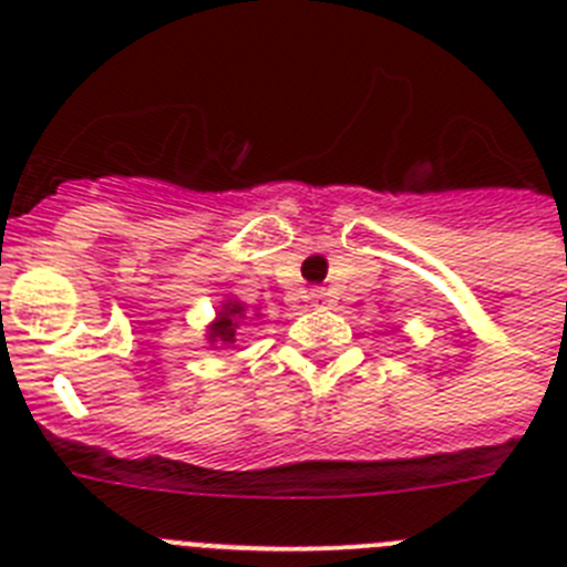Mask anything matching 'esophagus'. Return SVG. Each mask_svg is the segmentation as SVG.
Masks as SVG:
<instances>
[{
    "instance_id": "esophagus-1",
    "label": "esophagus",
    "mask_w": 567,
    "mask_h": 567,
    "mask_svg": "<svg viewBox=\"0 0 567 567\" xmlns=\"http://www.w3.org/2000/svg\"><path fill=\"white\" fill-rule=\"evenodd\" d=\"M309 298H312L315 303H323V300L329 298V292L327 289H312V292H309Z\"/></svg>"
}]
</instances>
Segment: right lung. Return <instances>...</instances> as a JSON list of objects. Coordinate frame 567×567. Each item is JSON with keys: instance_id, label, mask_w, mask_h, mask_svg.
I'll return each instance as SVG.
<instances>
[{"instance_id": "obj_1", "label": "right lung", "mask_w": 567, "mask_h": 567, "mask_svg": "<svg viewBox=\"0 0 567 567\" xmlns=\"http://www.w3.org/2000/svg\"><path fill=\"white\" fill-rule=\"evenodd\" d=\"M247 318L240 303H227L218 312V320L209 327V343H235V329L240 327V320Z\"/></svg>"}]
</instances>
